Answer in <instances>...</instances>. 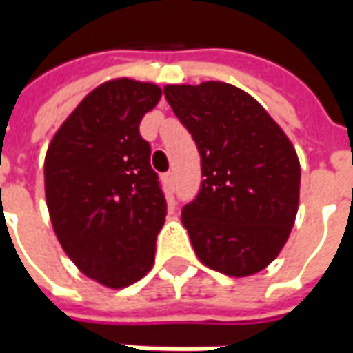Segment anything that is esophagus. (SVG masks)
<instances>
[{
  "mask_svg": "<svg viewBox=\"0 0 353 353\" xmlns=\"http://www.w3.org/2000/svg\"><path fill=\"white\" fill-rule=\"evenodd\" d=\"M163 179H165V183L169 184V188H174V186H176V174H174L172 170H170V172H167Z\"/></svg>",
  "mask_w": 353,
  "mask_h": 353,
  "instance_id": "obj_1",
  "label": "esophagus"
}]
</instances>
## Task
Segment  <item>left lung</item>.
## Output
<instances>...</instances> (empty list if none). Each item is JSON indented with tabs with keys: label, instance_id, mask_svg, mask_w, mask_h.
<instances>
[{
	"label": "left lung",
	"instance_id": "8db88e82",
	"mask_svg": "<svg viewBox=\"0 0 353 353\" xmlns=\"http://www.w3.org/2000/svg\"><path fill=\"white\" fill-rule=\"evenodd\" d=\"M165 98L200 153L204 179L181 216L198 259L230 277L261 271L299 210L294 147L261 103L232 84L165 86Z\"/></svg>",
	"mask_w": 353,
	"mask_h": 353
}]
</instances>
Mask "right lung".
Returning a JSON list of instances; mask_svg holds the SVG:
<instances>
[{"instance_id": "1", "label": "right lung", "mask_w": 353, "mask_h": 353, "mask_svg": "<svg viewBox=\"0 0 353 353\" xmlns=\"http://www.w3.org/2000/svg\"><path fill=\"white\" fill-rule=\"evenodd\" d=\"M161 88L119 78L90 92L57 131L45 159L50 222L90 279L121 289L147 275L167 200L139 133Z\"/></svg>"}]
</instances>
